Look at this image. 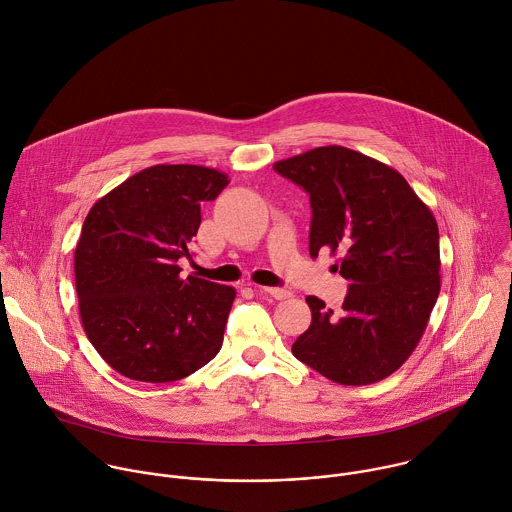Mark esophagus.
<instances>
[{
    "mask_svg": "<svg viewBox=\"0 0 512 512\" xmlns=\"http://www.w3.org/2000/svg\"><path fill=\"white\" fill-rule=\"evenodd\" d=\"M263 291H265L267 295H271L273 299H277V301H283V299H289V297H291V293H289L287 289H279V287H263Z\"/></svg>",
    "mask_w": 512,
    "mask_h": 512,
    "instance_id": "1",
    "label": "esophagus"
}]
</instances>
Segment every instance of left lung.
I'll return each instance as SVG.
<instances>
[{
    "label": "left lung",
    "mask_w": 512,
    "mask_h": 512,
    "mask_svg": "<svg viewBox=\"0 0 512 512\" xmlns=\"http://www.w3.org/2000/svg\"><path fill=\"white\" fill-rule=\"evenodd\" d=\"M273 169L309 193L311 257L343 251L335 267L349 281L339 315L307 297L313 319L293 355L339 385L393 375L417 349L441 291L435 215L399 171L341 145Z\"/></svg>",
    "instance_id": "1"
}]
</instances>
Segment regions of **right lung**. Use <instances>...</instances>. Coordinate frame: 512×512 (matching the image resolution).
<instances>
[{
    "label": "right lung",
    "instance_id": "add662e5",
    "mask_svg": "<svg viewBox=\"0 0 512 512\" xmlns=\"http://www.w3.org/2000/svg\"><path fill=\"white\" fill-rule=\"evenodd\" d=\"M229 183L201 165H153L103 195L75 247V289L87 339L119 375L171 383L221 349L235 289L189 275L177 259L201 205Z\"/></svg>",
    "mask_w": 512,
    "mask_h": 512
}]
</instances>
